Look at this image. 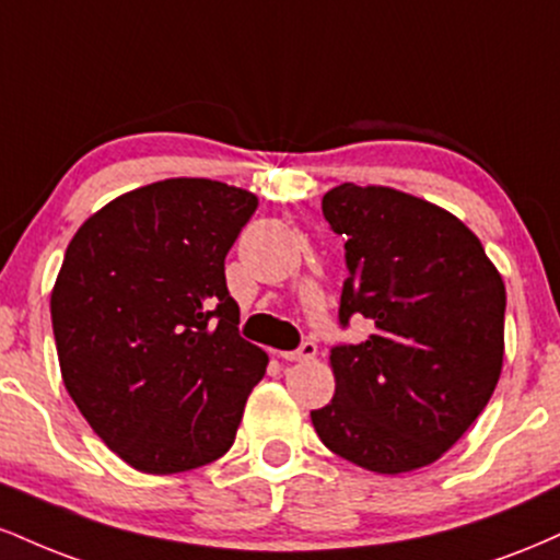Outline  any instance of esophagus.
Instances as JSON below:
<instances>
[{"label":"esophagus","instance_id":"esophagus-1","mask_svg":"<svg viewBox=\"0 0 560 560\" xmlns=\"http://www.w3.org/2000/svg\"><path fill=\"white\" fill-rule=\"evenodd\" d=\"M316 352H318L316 342H302V345L298 347V350L279 352V355L284 358V361H298V363H307V361H313V358H316Z\"/></svg>","mask_w":560,"mask_h":560}]
</instances>
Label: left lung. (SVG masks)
Returning <instances> with one entry per match:
<instances>
[{
    "label": "left lung",
    "instance_id": "8db88e82",
    "mask_svg": "<svg viewBox=\"0 0 560 560\" xmlns=\"http://www.w3.org/2000/svg\"><path fill=\"white\" fill-rule=\"evenodd\" d=\"M345 234L339 324L363 316L361 345H334L337 389L311 410L326 447L376 474L434 464L490 402L503 369L505 284L474 231L389 186L342 184L320 202Z\"/></svg>",
    "mask_w": 560,
    "mask_h": 560
}]
</instances>
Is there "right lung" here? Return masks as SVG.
<instances>
[{
	"mask_svg": "<svg viewBox=\"0 0 560 560\" xmlns=\"http://www.w3.org/2000/svg\"><path fill=\"white\" fill-rule=\"evenodd\" d=\"M255 208L236 186L165 178L113 199L68 244L52 289L62 382L137 471L221 458L266 376L223 266Z\"/></svg>",
	"mask_w": 560,
	"mask_h": 560,
	"instance_id": "add662e5",
	"label": "right lung"
}]
</instances>
